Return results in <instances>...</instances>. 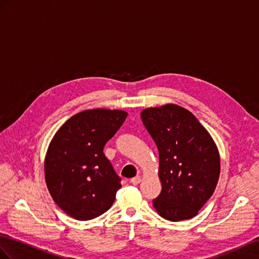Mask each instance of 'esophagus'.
<instances>
[{
	"label": "esophagus",
	"instance_id": "1",
	"mask_svg": "<svg viewBox=\"0 0 259 259\" xmlns=\"http://www.w3.org/2000/svg\"><path fill=\"white\" fill-rule=\"evenodd\" d=\"M142 181V178H141V176H136V177H134V178H132L131 179V184H133V185H138L140 184V182Z\"/></svg>",
	"mask_w": 259,
	"mask_h": 259
}]
</instances>
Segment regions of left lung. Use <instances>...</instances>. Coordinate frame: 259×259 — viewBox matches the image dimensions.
Returning a JSON list of instances; mask_svg holds the SVG:
<instances>
[{
  "instance_id": "obj_1",
  "label": "left lung",
  "mask_w": 259,
  "mask_h": 259,
  "mask_svg": "<svg viewBox=\"0 0 259 259\" xmlns=\"http://www.w3.org/2000/svg\"><path fill=\"white\" fill-rule=\"evenodd\" d=\"M141 116L159 151L162 189L153 200L156 211L172 222L195 217L219 181L215 143L197 117L179 105L145 109Z\"/></svg>"
}]
</instances>
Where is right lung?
<instances>
[{
    "mask_svg": "<svg viewBox=\"0 0 259 259\" xmlns=\"http://www.w3.org/2000/svg\"><path fill=\"white\" fill-rule=\"evenodd\" d=\"M119 110H85L57 131L45 158V179L55 202L79 221L100 217L114 202L121 178L103 148L124 123Z\"/></svg>",
    "mask_w": 259,
    "mask_h": 259,
    "instance_id": "right-lung-1",
    "label": "right lung"
}]
</instances>
